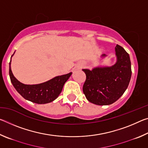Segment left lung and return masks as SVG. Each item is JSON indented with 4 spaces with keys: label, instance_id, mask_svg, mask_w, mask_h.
<instances>
[{
    "label": "left lung",
    "instance_id": "left-lung-1",
    "mask_svg": "<svg viewBox=\"0 0 148 148\" xmlns=\"http://www.w3.org/2000/svg\"><path fill=\"white\" fill-rule=\"evenodd\" d=\"M115 50L117 61L113 66L82 70L86 75L83 92L92 104L102 106L114 103L128 87L132 74L129 55L119 45ZM106 56L102 55V57Z\"/></svg>",
    "mask_w": 148,
    "mask_h": 148
}]
</instances>
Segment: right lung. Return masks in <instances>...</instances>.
Wrapping results in <instances>:
<instances>
[{
	"mask_svg": "<svg viewBox=\"0 0 148 148\" xmlns=\"http://www.w3.org/2000/svg\"><path fill=\"white\" fill-rule=\"evenodd\" d=\"M10 64L11 60L9 64V74L15 89L24 99L36 104H46L56 100L61 92L65 82L72 74V72H70L62 76H56L49 81L40 84L26 85L21 83L14 77Z\"/></svg>",
	"mask_w": 148,
	"mask_h": 148,
	"instance_id": "1",
	"label": "right lung"
}]
</instances>
